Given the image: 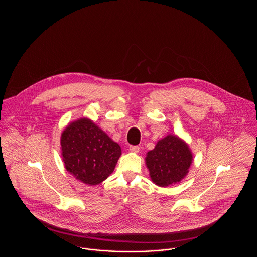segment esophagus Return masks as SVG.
<instances>
[{"mask_svg": "<svg viewBox=\"0 0 257 257\" xmlns=\"http://www.w3.org/2000/svg\"><path fill=\"white\" fill-rule=\"evenodd\" d=\"M128 149H130V151H131V152L138 153V152L140 151V147H138V146H131Z\"/></svg>", "mask_w": 257, "mask_h": 257, "instance_id": "obj_1", "label": "esophagus"}]
</instances>
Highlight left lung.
I'll return each instance as SVG.
<instances>
[{"label": "left lung", "instance_id": "8db88e82", "mask_svg": "<svg viewBox=\"0 0 257 257\" xmlns=\"http://www.w3.org/2000/svg\"><path fill=\"white\" fill-rule=\"evenodd\" d=\"M192 161L193 154L188 145L173 135L158 141L146 157L149 176L160 187L180 182L188 174Z\"/></svg>", "mask_w": 257, "mask_h": 257}]
</instances>
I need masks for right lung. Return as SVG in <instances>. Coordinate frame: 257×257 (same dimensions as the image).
<instances>
[{"mask_svg":"<svg viewBox=\"0 0 257 257\" xmlns=\"http://www.w3.org/2000/svg\"><path fill=\"white\" fill-rule=\"evenodd\" d=\"M62 159L66 170L87 185H98L114 170L120 147L87 117L70 122L62 132Z\"/></svg>","mask_w":257,"mask_h":257,"instance_id":"obj_1","label":"right lung"}]
</instances>
